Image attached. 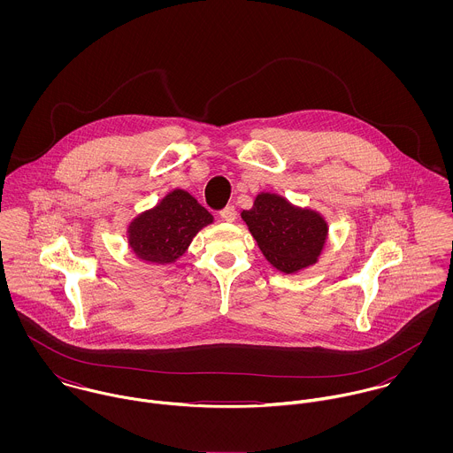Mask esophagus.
I'll list each match as a JSON object with an SVG mask.
<instances>
[{"label":"esophagus","instance_id":"obj_1","mask_svg":"<svg viewBox=\"0 0 453 453\" xmlns=\"http://www.w3.org/2000/svg\"><path fill=\"white\" fill-rule=\"evenodd\" d=\"M219 216H221V219H223V221L232 223V221H235V218H237V211H235V207H234V205H226L225 209H221V211H219Z\"/></svg>","mask_w":453,"mask_h":453}]
</instances>
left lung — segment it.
<instances>
[{
  "label": "left lung",
  "instance_id": "8db88e82",
  "mask_svg": "<svg viewBox=\"0 0 453 453\" xmlns=\"http://www.w3.org/2000/svg\"><path fill=\"white\" fill-rule=\"evenodd\" d=\"M241 216L263 257L284 273L314 265L327 239V223L319 212L296 207L280 195L259 194Z\"/></svg>",
  "mask_w": 453,
  "mask_h": 453
}]
</instances>
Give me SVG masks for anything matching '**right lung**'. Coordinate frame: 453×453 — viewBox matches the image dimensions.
Instances as JSON below:
<instances>
[{"label": "right lung", "instance_id": "right-lung-1", "mask_svg": "<svg viewBox=\"0 0 453 453\" xmlns=\"http://www.w3.org/2000/svg\"><path fill=\"white\" fill-rule=\"evenodd\" d=\"M209 223H212L209 211L188 192L174 190L130 223V250L148 263H174L188 250L198 230Z\"/></svg>", "mask_w": 453, "mask_h": 453}]
</instances>
